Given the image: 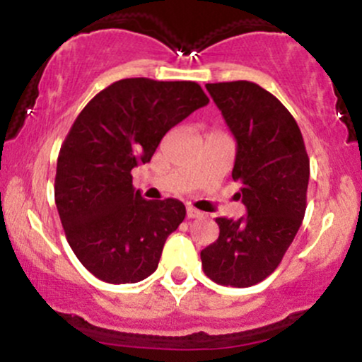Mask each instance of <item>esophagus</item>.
Returning <instances> with one entry per match:
<instances>
[{
  "mask_svg": "<svg viewBox=\"0 0 362 362\" xmlns=\"http://www.w3.org/2000/svg\"><path fill=\"white\" fill-rule=\"evenodd\" d=\"M202 213L201 211H197L195 207H187V218L189 219H194V218H201Z\"/></svg>",
  "mask_w": 362,
  "mask_h": 362,
  "instance_id": "1",
  "label": "esophagus"
}]
</instances>
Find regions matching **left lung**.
I'll return each mask as SVG.
<instances>
[{
  "label": "left lung",
  "instance_id": "8db88e82",
  "mask_svg": "<svg viewBox=\"0 0 362 362\" xmlns=\"http://www.w3.org/2000/svg\"><path fill=\"white\" fill-rule=\"evenodd\" d=\"M236 141L233 180L247 216L216 218L219 236L201 252L202 269L223 286L248 288L276 271L306 211L310 160L296 120L252 81L207 83Z\"/></svg>",
  "mask_w": 362,
  "mask_h": 362
}]
</instances>
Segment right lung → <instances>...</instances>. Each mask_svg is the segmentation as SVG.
Listing matches in <instances>:
<instances>
[{"mask_svg": "<svg viewBox=\"0 0 362 362\" xmlns=\"http://www.w3.org/2000/svg\"><path fill=\"white\" fill-rule=\"evenodd\" d=\"M207 103L194 81L127 78L95 95L74 120L57 158L54 197L69 247L100 281L132 284L156 271L185 206L146 201L131 170Z\"/></svg>", "mask_w": 362, "mask_h": 362, "instance_id": "obj_1", "label": "right lung"}]
</instances>
